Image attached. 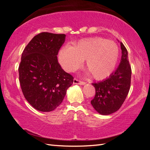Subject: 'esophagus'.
<instances>
[{
    "mask_svg": "<svg viewBox=\"0 0 150 150\" xmlns=\"http://www.w3.org/2000/svg\"><path fill=\"white\" fill-rule=\"evenodd\" d=\"M73 83H74V84H78V85H85V82L79 80L77 78H74V79H73Z\"/></svg>",
    "mask_w": 150,
    "mask_h": 150,
    "instance_id": "esophagus-1",
    "label": "esophagus"
}]
</instances>
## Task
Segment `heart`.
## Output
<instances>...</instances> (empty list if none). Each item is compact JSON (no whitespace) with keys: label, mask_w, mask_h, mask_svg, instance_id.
I'll list each match as a JSON object with an SVG mask.
<instances>
[{"label":"heart","mask_w":150,"mask_h":150,"mask_svg":"<svg viewBox=\"0 0 150 150\" xmlns=\"http://www.w3.org/2000/svg\"><path fill=\"white\" fill-rule=\"evenodd\" d=\"M118 55V47L115 42L93 38L81 40L72 47H62L59 60L63 69L69 72L75 70L85 60V69L93 78L100 80L113 71Z\"/></svg>","instance_id":"1"}]
</instances>
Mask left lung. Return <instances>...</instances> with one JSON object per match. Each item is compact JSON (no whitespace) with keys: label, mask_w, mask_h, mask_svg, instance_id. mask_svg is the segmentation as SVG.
<instances>
[{"label":"left lung","mask_w":150,"mask_h":150,"mask_svg":"<svg viewBox=\"0 0 150 150\" xmlns=\"http://www.w3.org/2000/svg\"><path fill=\"white\" fill-rule=\"evenodd\" d=\"M122 57L120 65L106 79L93 83L95 95L91 103L98 113L108 115L117 111L125 100L131 84L132 69L128 51L120 42Z\"/></svg>","instance_id":"1"}]
</instances>
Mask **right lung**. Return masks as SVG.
I'll return each instance as SVG.
<instances>
[{
    "label": "right lung",
    "instance_id": "1",
    "mask_svg": "<svg viewBox=\"0 0 150 150\" xmlns=\"http://www.w3.org/2000/svg\"><path fill=\"white\" fill-rule=\"evenodd\" d=\"M65 34L40 33L22 52L18 67L19 81L24 97L41 112L55 110L63 102L73 77L63 70L57 60Z\"/></svg>",
    "mask_w": 150,
    "mask_h": 150
}]
</instances>
